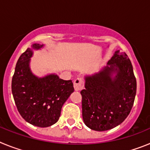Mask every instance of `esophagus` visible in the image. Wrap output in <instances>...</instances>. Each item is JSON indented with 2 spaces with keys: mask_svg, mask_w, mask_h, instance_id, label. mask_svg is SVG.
<instances>
[{
  "mask_svg": "<svg viewBox=\"0 0 150 150\" xmlns=\"http://www.w3.org/2000/svg\"><path fill=\"white\" fill-rule=\"evenodd\" d=\"M74 86L76 91H81L84 87V80L81 78H76L74 82Z\"/></svg>",
  "mask_w": 150,
  "mask_h": 150,
  "instance_id": "1",
  "label": "esophagus"
}]
</instances>
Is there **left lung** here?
Returning <instances> with one entry per match:
<instances>
[{"label":"left lung","instance_id":"obj_1","mask_svg":"<svg viewBox=\"0 0 150 150\" xmlns=\"http://www.w3.org/2000/svg\"><path fill=\"white\" fill-rule=\"evenodd\" d=\"M107 64L110 67L86 76L85 89L80 91L84 123L98 132L112 129L126 119L137 91L133 67L125 52L116 51ZM113 72L117 75L112 78Z\"/></svg>","mask_w":150,"mask_h":150}]
</instances>
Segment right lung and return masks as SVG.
Returning a JSON list of instances; mask_svg holds the SVG:
<instances>
[{"label":"right lung","instance_id":"right-lung-1","mask_svg":"<svg viewBox=\"0 0 150 150\" xmlns=\"http://www.w3.org/2000/svg\"><path fill=\"white\" fill-rule=\"evenodd\" d=\"M43 46L35 43L32 49ZM32 49L28 48L18 59L12 79V93L17 110L24 120L40 128L51 126L59 120L62 107L74 91L71 80H64L55 74L43 78L30 71Z\"/></svg>","mask_w":150,"mask_h":150}]
</instances>
